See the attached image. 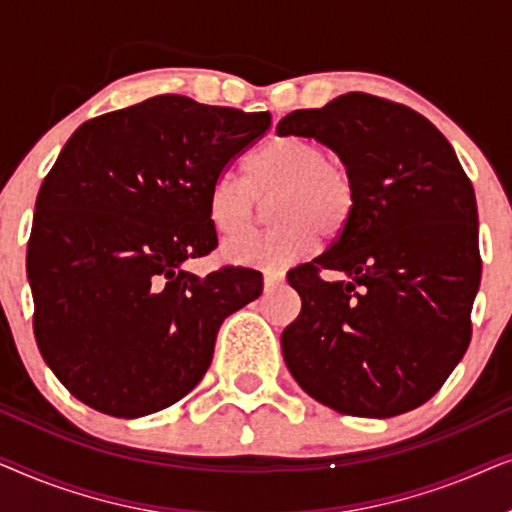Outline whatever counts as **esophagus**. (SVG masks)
Listing matches in <instances>:
<instances>
[{"mask_svg":"<svg viewBox=\"0 0 512 512\" xmlns=\"http://www.w3.org/2000/svg\"><path fill=\"white\" fill-rule=\"evenodd\" d=\"M263 282H265V289H275L277 284L284 282V270H277V268L263 270Z\"/></svg>","mask_w":512,"mask_h":512,"instance_id":"obj_1","label":"esophagus"}]
</instances>
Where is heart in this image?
<instances>
[{"label": "heart", "mask_w": 512, "mask_h": 512, "mask_svg": "<svg viewBox=\"0 0 512 512\" xmlns=\"http://www.w3.org/2000/svg\"><path fill=\"white\" fill-rule=\"evenodd\" d=\"M277 221L265 233L235 235L223 244L228 258L249 265H279L317 249L319 235L338 237L356 207L352 174L328 158L319 142L300 135L270 139L247 163V177L221 172L209 186V219L223 235L247 230L261 198H272Z\"/></svg>", "instance_id": "b5f03b06"}]
</instances>
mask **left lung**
<instances>
[{
	"instance_id": "obj_1",
	"label": "left lung",
	"mask_w": 512,
	"mask_h": 512,
	"mask_svg": "<svg viewBox=\"0 0 512 512\" xmlns=\"http://www.w3.org/2000/svg\"><path fill=\"white\" fill-rule=\"evenodd\" d=\"M279 135L314 137L352 174L356 207L331 249L291 270L303 307L282 354L314 401L394 417L429 401L471 342L478 207L436 125L366 93L291 111ZM321 269L341 275L335 283Z\"/></svg>"
}]
</instances>
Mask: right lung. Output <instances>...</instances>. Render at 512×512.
I'll use <instances>...</instances> for the list:
<instances>
[{"label":"right lung","instance_id":"obj_1","mask_svg":"<svg viewBox=\"0 0 512 512\" xmlns=\"http://www.w3.org/2000/svg\"><path fill=\"white\" fill-rule=\"evenodd\" d=\"M270 128V114L158 95L86 121L41 184L27 247L34 335L81 403L135 419L207 373L228 314L261 272L198 277L216 247L209 186Z\"/></svg>","mask_w":512,"mask_h":512}]
</instances>
